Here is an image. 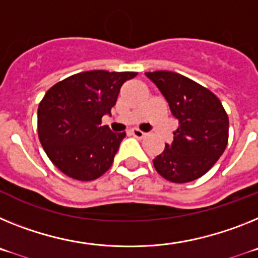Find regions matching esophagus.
I'll list each match as a JSON object with an SVG mask.
<instances>
[{"instance_id": "obj_1", "label": "esophagus", "mask_w": 258, "mask_h": 258, "mask_svg": "<svg viewBox=\"0 0 258 258\" xmlns=\"http://www.w3.org/2000/svg\"><path fill=\"white\" fill-rule=\"evenodd\" d=\"M130 134H131L132 136H135V138H138V139H143V138H145V136H147V134H145V132L140 131V130H138V128L130 130Z\"/></svg>"}]
</instances>
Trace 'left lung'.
I'll return each mask as SVG.
<instances>
[{"instance_id": "obj_1", "label": "left lung", "mask_w": 258, "mask_h": 258, "mask_svg": "<svg viewBox=\"0 0 258 258\" xmlns=\"http://www.w3.org/2000/svg\"><path fill=\"white\" fill-rule=\"evenodd\" d=\"M169 102L179 122L171 144L153 160L161 176L188 183L203 176L227 147L228 116L213 92L172 71L145 73Z\"/></svg>"}]
</instances>
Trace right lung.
I'll return each mask as SVG.
<instances>
[{
	"label": "right lung",
	"instance_id": "1",
	"mask_svg": "<svg viewBox=\"0 0 258 258\" xmlns=\"http://www.w3.org/2000/svg\"><path fill=\"white\" fill-rule=\"evenodd\" d=\"M138 73L93 70L71 75L45 93L37 110L39 139L49 160L70 178L89 182L110 169L126 132L101 126L123 83Z\"/></svg>",
	"mask_w": 258,
	"mask_h": 258
}]
</instances>
